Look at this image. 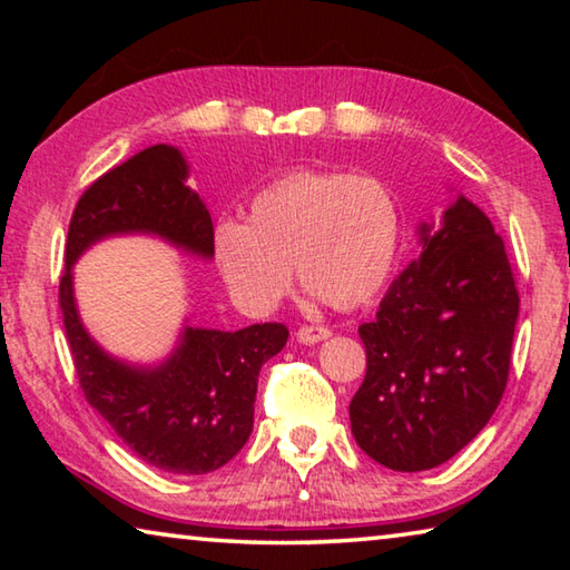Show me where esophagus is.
I'll return each instance as SVG.
<instances>
[{"label":"esophagus","mask_w":570,"mask_h":570,"mask_svg":"<svg viewBox=\"0 0 570 570\" xmlns=\"http://www.w3.org/2000/svg\"><path fill=\"white\" fill-rule=\"evenodd\" d=\"M332 332L326 330V326H302V330L296 332V340L302 344H320L324 340H330Z\"/></svg>","instance_id":"esophagus-1"}]
</instances>
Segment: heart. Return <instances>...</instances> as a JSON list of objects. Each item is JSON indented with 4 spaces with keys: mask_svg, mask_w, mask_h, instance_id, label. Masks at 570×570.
Instances as JSON below:
<instances>
[{
    "mask_svg": "<svg viewBox=\"0 0 570 570\" xmlns=\"http://www.w3.org/2000/svg\"><path fill=\"white\" fill-rule=\"evenodd\" d=\"M402 218L382 180L336 170H292L250 200L246 224L220 220L214 254L228 292L248 314L282 302L296 276L332 308L382 294L397 262Z\"/></svg>",
    "mask_w": 570,
    "mask_h": 570,
    "instance_id": "obj_1",
    "label": "heart"
}]
</instances>
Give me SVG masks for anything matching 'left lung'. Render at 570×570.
Returning <instances> with one entry per match:
<instances>
[{
	"label": "left lung",
	"instance_id": "8db88e82",
	"mask_svg": "<svg viewBox=\"0 0 570 570\" xmlns=\"http://www.w3.org/2000/svg\"><path fill=\"white\" fill-rule=\"evenodd\" d=\"M417 236V262L360 326L366 377L350 402L356 445L400 472L442 465L493 417L520 308L503 238L462 193Z\"/></svg>",
	"mask_w": 570,
	"mask_h": 570
}]
</instances>
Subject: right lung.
Masks as SVG:
<instances>
[{
    "label": "right lung",
    "instance_id": "right-lung-1",
    "mask_svg": "<svg viewBox=\"0 0 570 570\" xmlns=\"http://www.w3.org/2000/svg\"><path fill=\"white\" fill-rule=\"evenodd\" d=\"M176 146H153L98 178L77 200L65 246L60 306L82 392L118 438L148 465L176 475L224 468L254 430L262 366L284 350V324L238 332L183 324L156 364H132L95 342L80 320L72 268L85 250L112 236H153L183 254L214 258V224L188 186Z\"/></svg>",
    "mask_w": 570,
    "mask_h": 570
}]
</instances>
